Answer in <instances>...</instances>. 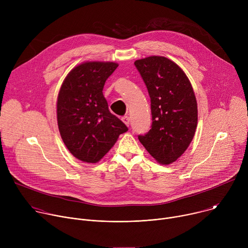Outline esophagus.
Wrapping results in <instances>:
<instances>
[{
	"instance_id": "esophagus-1",
	"label": "esophagus",
	"mask_w": 248,
	"mask_h": 248,
	"mask_svg": "<svg viewBox=\"0 0 248 248\" xmlns=\"http://www.w3.org/2000/svg\"><path fill=\"white\" fill-rule=\"evenodd\" d=\"M123 122L124 123V124H125L126 126H128V125H129V123H130V119H129L128 117H124V118H123Z\"/></svg>"
}]
</instances>
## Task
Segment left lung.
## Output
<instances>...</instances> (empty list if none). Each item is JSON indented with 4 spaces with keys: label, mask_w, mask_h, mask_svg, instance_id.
I'll return each instance as SVG.
<instances>
[{
    "label": "left lung",
    "mask_w": 248,
    "mask_h": 248,
    "mask_svg": "<svg viewBox=\"0 0 248 248\" xmlns=\"http://www.w3.org/2000/svg\"><path fill=\"white\" fill-rule=\"evenodd\" d=\"M134 64L150 99L152 127L138 139L160 164L178 160L187 149L197 126V102L184 70L171 60L150 56Z\"/></svg>",
    "instance_id": "8db88e82"
}]
</instances>
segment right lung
Here are the masks:
<instances>
[{"label":"right lung","mask_w":248,"mask_h":248,"mask_svg":"<svg viewBox=\"0 0 248 248\" xmlns=\"http://www.w3.org/2000/svg\"><path fill=\"white\" fill-rule=\"evenodd\" d=\"M119 66L114 62H85L65 77L57 100V121L64 145L77 159L99 162L126 125L109 111L103 95L106 80Z\"/></svg>","instance_id":"right-lung-1"}]
</instances>
